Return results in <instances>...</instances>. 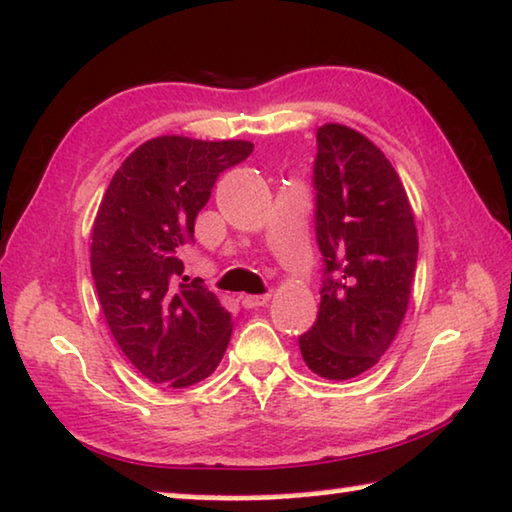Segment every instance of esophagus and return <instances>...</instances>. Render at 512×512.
<instances>
[{
  "label": "esophagus",
  "mask_w": 512,
  "mask_h": 512,
  "mask_svg": "<svg viewBox=\"0 0 512 512\" xmlns=\"http://www.w3.org/2000/svg\"><path fill=\"white\" fill-rule=\"evenodd\" d=\"M269 299H271V294H246V296H241V305L248 310H255V308H262V305L269 303Z\"/></svg>",
  "instance_id": "1"
}]
</instances>
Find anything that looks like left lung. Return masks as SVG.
<instances>
[{
    "instance_id": "left-lung-1",
    "label": "left lung",
    "mask_w": 512,
    "mask_h": 512,
    "mask_svg": "<svg viewBox=\"0 0 512 512\" xmlns=\"http://www.w3.org/2000/svg\"><path fill=\"white\" fill-rule=\"evenodd\" d=\"M312 183L324 278L317 322L299 347L315 375L342 381L391 347L407 312L418 234L398 172L352 128H317Z\"/></svg>"
}]
</instances>
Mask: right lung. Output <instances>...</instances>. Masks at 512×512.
Wrapping results in <instances>:
<instances>
[{"label": "right lung", "instance_id": "obj_1", "mask_svg": "<svg viewBox=\"0 0 512 512\" xmlns=\"http://www.w3.org/2000/svg\"><path fill=\"white\" fill-rule=\"evenodd\" d=\"M253 154L246 140L163 135L128 156L105 190L91 232V276L124 356L154 384L186 388L218 368L232 315L183 276L181 248L220 172Z\"/></svg>", "mask_w": 512, "mask_h": 512}]
</instances>
